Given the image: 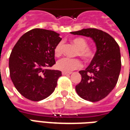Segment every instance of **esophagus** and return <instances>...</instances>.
<instances>
[{"instance_id":"obj_1","label":"esophagus","mask_w":130,"mask_h":130,"mask_svg":"<svg viewBox=\"0 0 130 130\" xmlns=\"http://www.w3.org/2000/svg\"><path fill=\"white\" fill-rule=\"evenodd\" d=\"M71 72H62V75H68V74H70Z\"/></svg>"}]
</instances>
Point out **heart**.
Wrapping results in <instances>:
<instances>
[{
  "instance_id": "obj_1",
  "label": "heart",
  "mask_w": 130,
  "mask_h": 130,
  "mask_svg": "<svg viewBox=\"0 0 130 130\" xmlns=\"http://www.w3.org/2000/svg\"><path fill=\"white\" fill-rule=\"evenodd\" d=\"M72 42L79 49V56L86 61H90L94 57V52L90 48L87 47L88 43L83 38H75L72 40ZM63 43L60 41L57 44L55 48L54 52L56 56H60L62 53ZM82 66V62L79 59H72L69 58H63L59 60L57 62L56 67L57 68L65 72H70L75 69L80 68Z\"/></svg>"
}]
</instances>
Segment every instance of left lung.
Listing matches in <instances>:
<instances>
[{
  "label": "left lung",
  "instance_id": "obj_1",
  "mask_svg": "<svg viewBox=\"0 0 130 130\" xmlns=\"http://www.w3.org/2000/svg\"><path fill=\"white\" fill-rule=\"evenodd\" d=\"M70 33L90 37L96 47L90 65L79 72L82 80L75 87L76 91L84 100L101 101L111 92L118 80L121 70L120 47L110 35L97 29H83Z\"/></svg>",
  "mask_w": 130,
  "mask_h": 130
}]
</instances>
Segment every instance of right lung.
Wrapping results in <instances>:
<instances>
[{
  "instance_id": "obj_1",
  "label": "right lung",
  "mask_w": 130,
  "mask_h": 130,
  "mask_svg": "<svg viewBox=\"0 0 130 130\" xmlns=\"http://www.w3.org/2000/svg\"><path fill=\"white\" fill-rule=\"evenodd\" d=\"M53 31L34 29L23 34L9 58L10 75L15 88L26 99L39 101L54 91L59 70H49L56 63L54 50L62 39Z\"/></svg>"
}]
</instances>
